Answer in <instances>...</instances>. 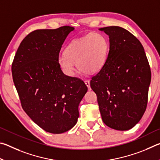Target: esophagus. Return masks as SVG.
<instances>
[{"mask_svg": "<svg viewBox=\"0 0 160 160\" xmlns=\"http://www.w3.org/2000/svg\"><path fill=\"white\" fill-rule=\"evenodd\" d=\"M85 85H87V87H88V88L90 89V80H85Z\"/></svg>", "mask_w": 160, "mask_h": 160, "instance_id": "obj_1", "label": "esophagus"}]
</instances>
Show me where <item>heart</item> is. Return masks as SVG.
Returning <instances> with one entry per match:
<instances>
[{"instance_id":"obj_1","label":"heart","mask_w":160,"mask_h":160,"mask_svg":"<svg viewBox=\"0 0 160 160\" xmlns=\"http://www.w3.org/2000/svg\"><path fill=\"white\" fill-rule=\"evenodd\" d=\"M109 43L102 34H89L74 39L68 45L64 54L59 55L58 63L68 76H73L76 66L85 73H95L107 61Z\"/></svg>"}]
</instances>
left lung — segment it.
Masks as SVG:
<instances>
[{"label": "left lung", "mask_w": 160, "mask_h": 160, "mask_svg": "<svg viewBox=\"0 0 160 160\" xmlns=\"http://www.w3.org/2000/svg\"><path fill=\"white\" fill-rule=\"evenodd\" d=\"M109 38L107 61L92 78L102 118L107 126L128 131L139 122L148 104L151 72L141 43L118 26L99 29Z\"/></svg>", "instance_id": "1"}]
</instances>
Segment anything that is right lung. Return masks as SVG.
<instances>
[{"instance_id":"add662e5","label":"right lung","mask_w":160,"mask_h":160,"mask_svg":"<svg viewBox=\"0 0 160 160\" xmlns=\"http://www.w3.org/2000/svg\"><path fill=\"white\" fill-rule=\"evenodd\" d=\"M74 28L38 29L20 44L12 64V79L27 114L53 134L71 129L79 117L78 106L88 87L67 76L58 63L62 45Z\"/></svg>"}]
</instances>
